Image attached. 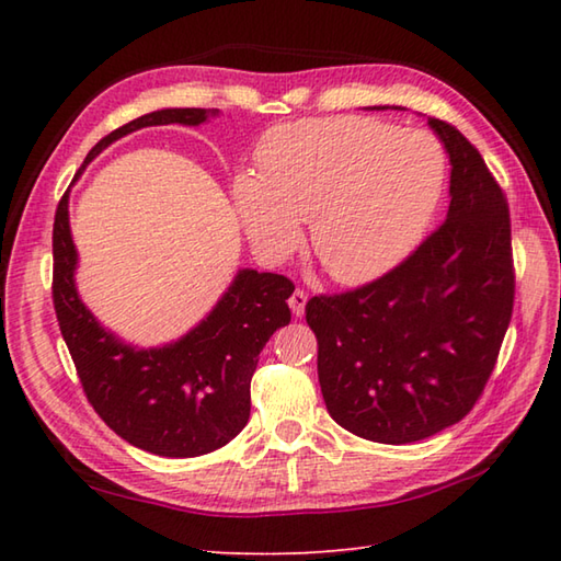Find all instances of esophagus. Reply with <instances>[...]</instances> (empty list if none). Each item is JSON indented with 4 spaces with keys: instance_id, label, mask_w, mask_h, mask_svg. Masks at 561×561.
Listing matches in <instances>:
<instances>
[{
    "instance_id": "34e87169",
    "label": "esophagus",
    "mask_w": 561,
    "mask_h": 561,
    "mask_svg": "<svg viewBox=\"0 0 561 561\" xmlns=\"http://www.w3.org/2000/svg\"><path fill=\"white\" fill-rule=\"evenodd\" d=\"M306 301H308V294H306L304 289H296V291L289 296V306H291V311H294V316H296V318L304 316V311H306Z\"/></svg>"
}]
</instances>
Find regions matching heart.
Segmentation results:
<instances>
[{
	"mask_svg": "<svg viewBox=\"0 0 561 561\" xmlns=\"http://www.w3.org/2000/svg\"><path fill=\"white\" fill-rule=\"evenodd\" d=\"M257 178L233 185L243 229L265 257L308 241L332 279L364 284L396 267L432 221L446 178L438 141L362 115L272 127L255 151Z\"/></svg>",
	"mask_w": 561,
	"mask_h": 561,
	"instance_id": "obj_1",
	"label": "heart"
}]
</instances>
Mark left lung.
Segmentation results:
<instances>
[{
    "instance_id": "left-lung-1",
    "label": "left lung",
    "mask_w": 561,
    "mask_h": 561,
    "mask_svg": "<svg viewBox=\"0 0 561 561\" xmlns=\"http://www.w3.org/2000/svg\"><path fill=\"white\" fill-rule=\"evenodd\" d=\"M428 127L450 159L446 221L383 277L306 304L330 416L390 446L444 432L474 408L514 313L504 190L456 127L438 117Z\"/></svg>"
}]
</instances>
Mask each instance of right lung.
Instances as JSON below:
<instances>
[{
  "label": "right lung",
  "mask_w": 561,
  "mask_h": 561,
  "mask_svg": "<svg viewBox=\"0 0 561 561\" xmlns=\"http://www.w3.org/2000/svg\"><path fill=\"white\" fill-rule=\"evenodd\" d=\"M217 108H163L113 129L99 153L135 129L202 125ZM79 171V173H81ZM67 193L53 226V304L59 330L91 408L113 432L163 458H195L241 434L250 416V378L274 330L289 325L294 291L284 274L241 270L211 313L178 342L139 350L101 328L75 287L77 248L69 231Z\"/></svg>",
  "instance_id": "add662e5"
}]
</instances>
